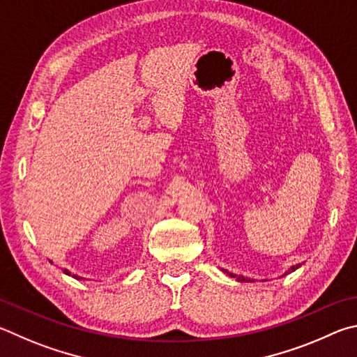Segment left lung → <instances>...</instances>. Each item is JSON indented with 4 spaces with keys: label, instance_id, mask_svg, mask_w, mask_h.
Segmentation results:
<instances>
[{
    "label": "left lung",
    "instance_id": "left-lung-1",
    "mask_svg": "<svg viewBox=\"0 0 357 357\" xmlns=\"http://www.w3.org/2000/svg\"><path fill=\"white\" fill-rule=\"evenodd\" d=\"M299 266H301V264H298V265H293L289 271H285V274H289V273H291V271H296ZM222 271H224V273H227L230 278H235L236 280H238V282H249V280H252L251 278H245V276H236V274H234V273H229L227 270H222Z\"/></svg>",
    "mask_w": 357,
    "mask_h": 357
}]
</instances>
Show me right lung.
Returning <instances> with one entry per match:
<instances>
[{
    "instance_id": "1",
    "label": "right lung",
    "mask_w": 357,
    "mask_h": 357,
    "mask_svg": "<svg viewBox=\"0 0 357 357\" xmlns=\"http://www.w3.org/2000/svg\"><path fill=\"white\" fill-rule=\"evenodd\" d=\"M64 273L67 274V276H72V278H75V279H81L79 276H77V274H72L70 271H68V270H64Z\"/></svg>"
}]
</instances>
